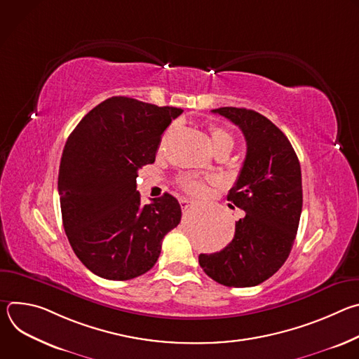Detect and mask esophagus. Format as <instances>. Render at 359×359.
<instances>
[{"label":"esophagus","instance_id":"34e87169","mask_svg":"<svg viewBox=\"0 0 359 359\" xmlns=\"http://www.w3.org/2000/svg\"><path fill=\"white\" fill-rule=\"evenodd\" d=\"M180 206H182V210L186 212L187 209H190L193 206V200L183 197V198H180Z\"/></svg>","mask_w":359,"mask_h":359}]
</instances>
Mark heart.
Here are the masks:
<instances>
[{
  "mask_svg": "<svg viewBox=\"0 0 359 359\" xmlns=\"http://www.w3.org/2000/svg\"><path fill=\"white\" fill-rule=\"evenodd\" d=\"M210 143H212L213 150L216 151L226 146L233 147L234 140H233V136L226 129H223L220 126H210ZM179 186L190 194H198L204 189V182H203V179H200L197 176L184 175L179 179Z\"/></svg>",
  "mask_w": 359,
  "mask_h": 359,
  "instance_id": "obj_1",
  "label": "heart"
}]
</instances>
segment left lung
Segmentation results:
<instances>
[{
  "mask_svg": "<svg viewBox=\"0 0 359 359\" xmlns=\"http://www.w3.org/2000/svg\"><path fill=\"white\" fill-rule=\"evenodd\" d=\"M237 125L247 155L227 200L244 210L233 240L200 254L203 271L227 287L259 285L288 259L302 210L301 168L287 136L266 116L245 108L213 109Z\"/></svg>",
  "mask_w": 359,
  "mask_h": 359,
  "instance_id": "obj_1",
  "label": "left lung"
}]
</instances>
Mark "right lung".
Returning a JSON list of instances; mask_svg holds the SVG:
<instances>
[{"mask_svg":"<svg viewBox=\"0 0 359 359\" xmlns=\"http://www.w3.org/2000/svg\"><path fill=\"white\" fill-rule=\"evenodd\" d=\"M183 111L112 96L88 112L69 135L58 191L69 244L93 274L114 281L156 264L163 237L182 219L169 193L140 203L137 170L153 163L166 128Z\"/></svg>","mask_w":359,"mask_h":359,"instance_id":"obj_1","label":"right lung"}]
</instances>
